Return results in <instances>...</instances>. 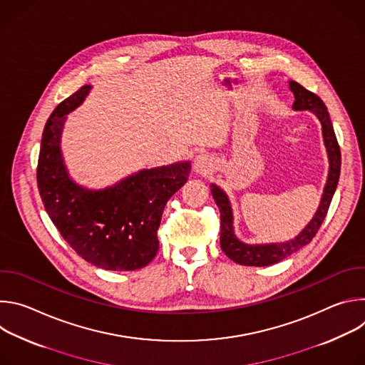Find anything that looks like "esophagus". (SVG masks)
<instances>
[{
    "label": "esophagus",
    "mask_w": 365,
    "mask_h": 365,
    "mask_svg": "<svg viewBox=\"0 0 365 365\" xmlns=\"http://www.w3.org/2000/svg\"><path fill=\"white\" fill-rule=\"evenodd\" d=\"M212 168H214V160L211 155L207 154H199L197 158L195 159V163H193V169L196 173L199 175H206L212 172Z\"/></svg>",
    "instance_id": "obj_1"
}]
</instances>
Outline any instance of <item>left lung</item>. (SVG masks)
<instances>
[{"mask_svg": "<svg viewBox=\"0 0 365 365\" xmlns=\"http://www.w3.org/2000/svg\"><path fill=\"white\" fill-rule=\"evenodd\" d=\"M289 85H290V91L294 95L293 110L314 113L321 121L324 144L327 147L328 160H329L328 179L324 187L321 203L318 206L314 218L309 221V224L293 240L286 242H272V244H247L240 241L234 232V215H232L231 202L227 193L220 186H217L215 183H211V193L221 212V237H220L221 248L227 254V257H230L232 262L241 266L263 267V266L276 264L314 240V237L317 235L318 230L321 228L327 217L332 196L335 193V189L339 180L341 151H339V145L334 133V127H332L327 106L318 95L304 89L297 82L290 81Z\"/></svg>", "mask_w": 365, "mask_h": 365, "instance_id": "left-lung-1", "label": "left lung"}]
</instances>
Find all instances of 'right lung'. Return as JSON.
Listing matches in <instances>:
<instances>
[{"label":"right lung","mask_w":365,"mask_h":365,"mask_svg":"<svg viewBox=\"0 0 365 365\" xmlns=\"http://www.w3.org/2000/svg\"><path fill=\"white\" fill-rule=\"evenodd\" d=\"M91 89L83 85L48 117L38 154V192L51 222L88 263L103 270H138L159 251L165 206L186 183L190 162L143 169L98 190L78 185L66 169L61 138L66 115Z\"/></svg>","instance_id":"1"}]
</instances>
